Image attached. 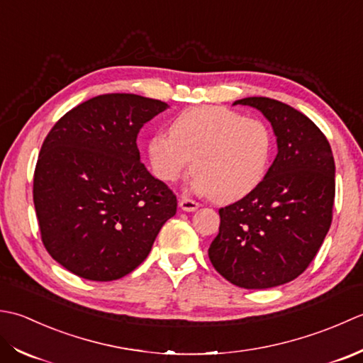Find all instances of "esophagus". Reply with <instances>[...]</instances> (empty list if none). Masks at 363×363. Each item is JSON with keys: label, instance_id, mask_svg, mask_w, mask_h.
Listing matches in <instances>:
<instances>
[{"label": "esophagus", "instance_id": "1", "mask_svg": "<svg viewBox=\"0 0 363 363\" xmlns=\"http://www.w3.org/2000/svg\"><path fill=\"white\" fill-rule=\"evenodd\" d=\"M179 205H180V208L183 211H196L199 208V203L196 201H192V199H188V197H183Z\"/></svg>", "mask_w": 363, "mask_h": 363}]
</instances>
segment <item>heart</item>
<instances>
[{
	"label": "heart",
	"mask_w": 363,
	"mask_h": 363,
	"mask_svg": "<svg viewBox=\"0 0 363 363\" xmlns=\"http://www.w3.org/2000/svg\"><path fill=\"white\" fill-rule=\"evenodd\" d=\"M272 136L266 125L224 106L184 109L169 133L149 139L153 174L175 182L190 166L192 184L218 202H233L258 186L268 171Z\"/></svg>",
	"instance_id": "obj_1"
}]
</instances>
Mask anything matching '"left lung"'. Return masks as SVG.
Instances as JSON below:
<instances>
[{
  "label": "left lung",
  "mask_w": 363,
  "mask_h": 363,
  "mask_svg": "<svg viewBox=\"0 0 363 363\" xmlns=\"http://www.w3.org/2000/svg\"><path fill=\"white\" fill-rule=\"evenodd\" d=\"M233 105L271 122L277 157L255 189L219 210L208 257L230 284L263 290L301 276L320 250L332 223L335 162L326 136L301 111L268 97Z\"/></svg>",
  "instance_id": "1"
}]
</instances>
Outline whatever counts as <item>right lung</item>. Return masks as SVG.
Wrapping results in <instances>:
<instances>
[{
    "label": "right lung",
    "instance_id": "add662e5",
    "mask_svg": "<svg viewBox=\"0 0 363 363\" xmlns=\"http://www.w3.org/2000/svg\"><path fill=\"white\" fill-rule=\"evenodd\" d=\"M167 103L105 94L64 114L42 144L34 206L43 246L87 280H117L143 263L177 211L167 184L140 162L138 133Z\"/></svg>",
    "mask_w": 363,
    "mask_h": 363
}]
</instances>
